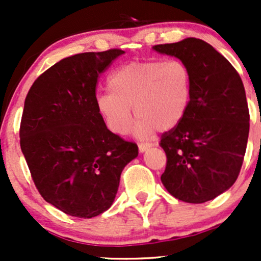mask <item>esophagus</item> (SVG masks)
<instances>
[{
  "mask_svg": "<svg viewBox=\"0 0 261 261\" xmlns=\"http://www.w3.org/2000/svg\"><path fill=\"white\" fill-rule=\"evenodd\" d=\"M152 146H154V143H148V142H142L139 145V149L140 152H145L146 149H148L149 147H152Z\"/></svg>",
  "mask_w": 261,
  "mask_h": 261,
  "instance_id": "obj_1",
  "label": "esophagus"
}]
</instances>
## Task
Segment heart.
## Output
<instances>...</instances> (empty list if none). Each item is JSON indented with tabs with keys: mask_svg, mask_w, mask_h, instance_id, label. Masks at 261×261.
Returning a JSON list of instances; mask_svg holds the SVG:
<instances>
[{
	"mask_svg": "<svg viewBox=\"0 0 261 261\" xmlns=\"http://www.w3.org/2000/svg\"><path fill=\"white\" fill-rule=\"evenodd\" d=\"M191 85L190 68L181 60L128 62L110 73V93L97 98V109L113 133L126 135L133 126V107L136 133L147 136L182 120L190 106Z\"/></svg>",
	"mask_w": 261,
	"mask_h": 261,
	"instance_id": "1",
	"label": "heart"
}]
</instances>
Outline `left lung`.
Returning a JSON list of instances; mask_svg holds the SVG:
<instances>
[{"label":"left lung","instance_id":"8db88e82","mask_svg":"<svg viewBox=\"0 0 261 261\" xmlns=\"http://www.w3.org/2000/svg\"><path fill=\"white\" fill-rule=\"evenodd\" d=\"M153 49L181 60L193 77L187 114L161 136L167 155L161 180L178 200L206 202L234 184L243 164L250 119L243 82L228 60L201 39Z\"/></svg>","mask_w":261,"mask_h":261}]
</instances>
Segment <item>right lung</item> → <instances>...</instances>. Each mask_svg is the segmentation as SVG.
Segmentation results:
<instances>
[{
	"label": "right lung",
	"mask_w": 261,
	"mask_h": 261,
	"mask_svg": "<svg viewBox=\"0 0 261 261\" xmlns=\"http://www.w3.org/2000/svg\"><path fill=\"white\" fill-rule=\"evenodd\" d=\"M121 49L62 59L34 81L20 120V148L46 202L80 218L112 206L124 167L139 154L135 142L108 130L97 109L100 73Z\"/></svg>",
	"instance_id": "add662e5"
}]
</instances>
